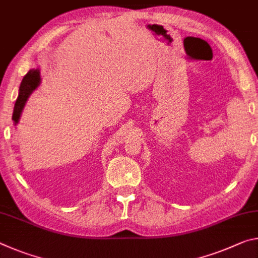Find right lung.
<instances>
[{
  "label": "right lung",
  "mask_w": 258,
  "mask_h": 258,
  "mask_svg": "<svg viewBox=\"0 0 258 258\" xmlns=\"http://www.w3.org/2000/svg\"><path fill=\"white\" fill-rule=\"evenodd\" d=\"M40 84H41V76H40L39 69H32V70L28 71L25 75V77L23 78L22 83H20V86H19L18 97L15 103L14 113H12V120H14L15 126L19 122L23 109L25 107L28 97H30L31 94L39 87Z\"/></svg>",
  "instance_id": "add662e5"
}]
</instances>
